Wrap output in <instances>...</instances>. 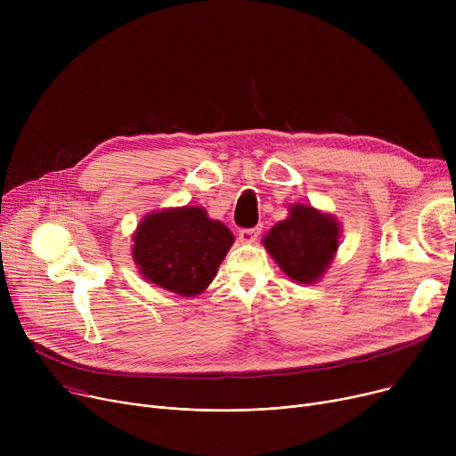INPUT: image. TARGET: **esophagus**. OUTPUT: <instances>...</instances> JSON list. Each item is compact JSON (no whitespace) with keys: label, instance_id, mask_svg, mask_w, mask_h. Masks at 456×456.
Here are the masks:
<instances>
[{"label":"esophagus","instance_id":"34e87169","mask_svg":"<svg viewBox=\"0 0 456 456\" xmlns=\"http://www.w3.org/2000/svg\"><path fill=\"white\" fill-rule=\"evenodd\" d=\"M260 234V229L258 227H253V229H240V232H238V236H240V242L244 244H253L256 238Z\"/></svg>","mask_w":456,"mask_h":456}]
</instances>
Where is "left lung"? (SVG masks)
Listing matches in <instances>:
<instances>
[{
    "label": "left lung",
    "instance_id": "obj_1",
    "mask_svg": "<svg viewBox=\"0 0 456 456\" xmlns=\"http://www.w3.org/2000/svg\"><path fill=\"white\" fill-rule=\"evenodd\" d=\"M265 246L279 268L301 284L316 282L340 246V224L332 214L296 203L289 218L265 236Z\"/></svg>",
    "mask_w": 456,
    "mask_h": 456
}]
</instances>
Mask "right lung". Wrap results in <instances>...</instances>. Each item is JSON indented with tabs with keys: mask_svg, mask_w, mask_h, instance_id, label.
Here are the masks:
<instances>
[{
	"mask_svg": "<svg viewBox=\"0 0 456 456\" xmlns=\"http://www.w3.org/2000/svg\"><path fill=\"white\" fill-rule=\"evenodd\" d=\"M133 258L142 277L160 289L194 297L218 273L234 242L232 232L201 207L151 212L133 236Z\"/></svg>",
	"mask_w": 456,
	"mask_h": 456,
	"instance_id": "right-lung-1",
	"label": "right lung"
}]
</instances>
